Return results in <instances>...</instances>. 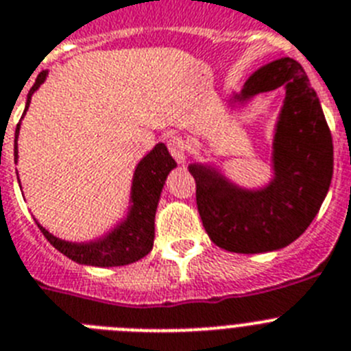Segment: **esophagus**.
Here are the masks:
<instances>
[{
	"instance_id": "1",
	"label": "esophagus",
	"mask_w": 351,
	"mask_h": 351,
	"mask_svg": "<svg viewBox=\"0 0 351 351\" xmlns=\"http://www.w3.org/2000/svg\"><path fill=\"white\" fill-rule=\"evenodd\" d=\"M167 148H169V152H171L173 158H175L176 162H185V158H187V146L182 141V138H175V136H173V138L167 141Z\"/></svg>"
}]
</instances>
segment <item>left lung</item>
<instances>
[{
    "instance_id": "1",
    "label": "left lung",
    "mask_w": 351,
    "mask_h": 351,
    "mask_svg": "<svg viewBox=\"0 0 351 351\" xmlns=\"http://www.w3.org/2000/svg\"><path fill=\"white\" fill-rule=\"evenodd\" d=\"M281 86L285 99L274 125L272 178L267 184L243 187L217 164H189L203 226L215 245L230 252H272L295 242L316 217L330 187V130L316 91L293 58L260 66L242 90L226 97V106L240 111Z\"/></svg>"
}]
</instances>
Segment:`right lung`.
Listing matches in <instances>:
<instances>
[{
	"label": "right lung",
	"mask_w": 351,
	"mask_h": 351,
	"mask_svg": "<svg viewBox=\"0 0 351 351\" xmlns=\"http://www.w3.org/2000/svg\"><path fill=\"white\" fill-rule=\"evenodd\" d=\"M47 79V70L40 72L35 84L32 86L24 106V114L28 111L32 97ZM21 123L15 129L14 139V160L17 164L19 150H17V139H19ZM176 167L175 158L169 155L164 143H157L145 157L141 158L134 169L132 184H130L129 206L125 210V215L109 231L86 242H70L54 237L49 233L40 222L36 221L45 239L51 242L53 247L70 258L79 265H90V267H121L134 261L141 260L154 247L155 239V213H157L158 199L166 184L167 175ZM19 180V176H17Z\"/></svg>",
	"instance_id": "obj_1"
}]
</instances>
